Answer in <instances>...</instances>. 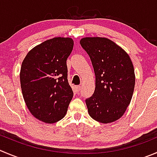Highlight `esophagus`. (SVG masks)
Wrapping results in <instances>:
<instances>
[{"label": "esophagus", "mask_w": 157, "mask_h": 157, "mask_svg": "<svg viewBox=\"0 0 157 157\" xmlns=\"http://www.w3.org/2000/svg\"><path fill=\"white\" fill-rule=\"evenodd\" d=\"M74 89H75V91H77V93H78L79 91L80 90V86H75Z\"/></svg>", "instance_id": "34e87169"}]
</instances>
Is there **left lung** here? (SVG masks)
<instances>
[{
    "mask_svg": "<svg viewBox=\"0 0 157 157\" xmlns=\"http://www.w3.org/2000/svg\"><path fill=\"white\" fill-rule=\"evenodd\" d=\"M80 44L90 58L96 77L94 94L86 100L89 115L102 124L117 121L127 110L134 90L131 59L108 38L87 36Z\"/></svg>",
    "mask_w": 157,
    "mask_h": 157,
    "instance_id": "8db88e82",
    "label": "left lung"
}]
</instances>
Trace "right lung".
<instances>
[{
    "label": "right lung",
    "instance_id": "right-lung-1",
    "mask_svg": "<svg viewBox=\"0 0 157 157\" xmlns=\"http://www.w3.org/2000/svg\"><path fill=\"white\" fill-rule=\"evenodd\" d=\"M73 48L72 38H52L30 50L21 64L20 80L26 105L36 119L46 124L63 119L72 100L66 62Z\"/></svg>",
    "mask_w": 157,
    "mask_h": 157
}]
</instances>
